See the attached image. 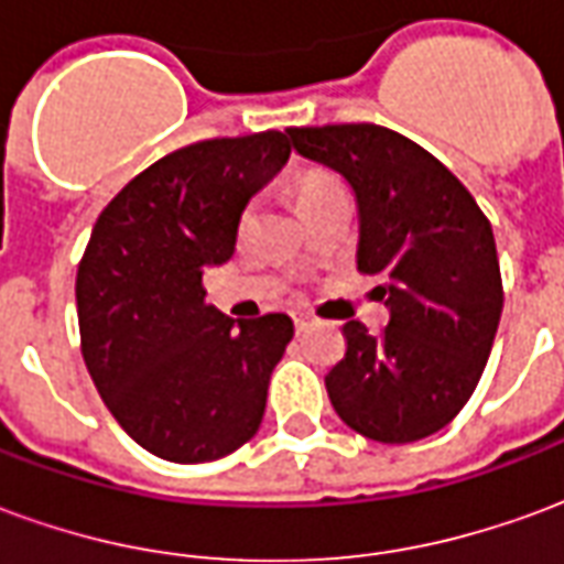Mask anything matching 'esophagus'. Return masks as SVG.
Masks as SVG:
<instances>
[{"mask_svg": "<svg viewBox=\"0 0 564 564\" xmlns=\"http://www.w3.org/2000/svg\"><path fill=\"white\" fill-rule=\"evenodd\" d=\"M293 323H295V329H305L307 323H311V317H307V314H302V311H295Z\"/></svg>", "mask_w": 564, "mask_h": 564, "instance_id": "obj_1", "label": "esophagus"}]
</instances>
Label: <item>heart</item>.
Returning a JSON list of instances; mask_svg holds the SVG:
<instances>
[{"label":"heart","mask_w":564,"mask_h":564,"mask_svg":"<svg viewBox=\"0 0 564 564\" xmlns=\"http://www.w3.org/2000/svg\"><path fill=\"white\" fill-rule=\"evenodd\" d=\"M338 189H341V184H338L335 177H329V174L307 172L295 181V205L305 208V205H314V202L332 196V193H338ZM250 217H253L250 208H245V214H241V229L250 223Z\"/></svg>","instance_id":"heart-1"}]
</instances>
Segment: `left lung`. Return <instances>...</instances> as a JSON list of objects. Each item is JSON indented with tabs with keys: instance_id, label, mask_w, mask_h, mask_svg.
Masks as SVG:
<instances>
[{
	"instance_id": "1",
	"label": "left lung",
	"mask_w": 564,
	"mask_h": 564,
	"mask_svg": "<svg viewBox=\"0 0 564 564\" xmlns=\"http://www.w3.org/2000/svg\"><path fill=\"white\" fill-rule=\"evenodd\" d=\"M299 156L356 193V269L378 274L390 326L344 323L347 354L326 375L335 414L380 444L435 435L471 399L501 319L492 226L447 165L375 123L286 129Z\"/></svg>"
}]
</instances>
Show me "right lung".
Returning a JSON list of instances; mask_svg holds the SVG:
<instances>
[{
	"label": "right lung",
	"mask_w": 564,
	"mask_h": 564,
	"mask_svg": "<svg viewBox=\"0 0 564 564\" xmlns=\"http://www.w3.org/2000/svg\"><path fill=\"white\" fill-rule=\"evenodd\" d=\"M286 160L274 129L196 141L135 174L93 226L75 281L80 354L117 423L160 459H220L262 423L293 319L226 317L202 274L232 257L247 202Z\"/></svg>",
	"instance_id": "1"
}]
</instances>
